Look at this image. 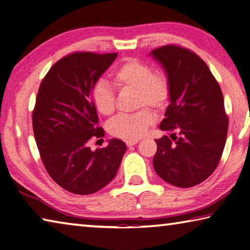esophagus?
Masks as SVG:
<instances>
[{
	"instance_id": "esophagus-1",
	"label": "esophagus",
	"mask_w": 250,
	"mask_h": 250,
	"mask_svg": "<svg viewBox=\"0 0 250 250\" xmlns=\"http://www.w3.org/2000/svg\"><path fill=\"white\" fill-rule=\"evenodd\" d=\"M138 142H139V140H126L125 145H126V146H132L134 145H137Z\"/></svg>"
}]
</instances>
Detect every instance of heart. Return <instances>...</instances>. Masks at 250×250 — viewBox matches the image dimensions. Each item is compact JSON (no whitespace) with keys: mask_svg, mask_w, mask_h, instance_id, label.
<instances>
[{"mask_svg":"<svg viewBox=\"0 0 250 250\" xmlns=\"http://www.w3.org/2000/svg\"><path fill=\"white\" fill-rule=\"evenodd\" d=\"M111 82L117 89H132L133 107L140 108L132 113L120 115L108 124L112 135L125 140H135L142 137L154 124L155 111H163L171 98V82L161 70H153L146 62L126 58L111 73ZM90 98L97 111L111 116L116 110V92L104 80H98L90 90Z\"/></svg>","mask_w":250,"mask_h":250,"instance_id":"b5f03b06","label":"heart"}]
</instances>
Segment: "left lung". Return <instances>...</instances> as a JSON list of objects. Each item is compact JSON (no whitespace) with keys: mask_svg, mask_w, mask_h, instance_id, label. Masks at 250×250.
<instances>
[{"mask_svg":"<svg viewBox=\"0 0 250 250\" xmlns=\"http://www.w3.org/2000/svg\"><path fill=\"white\" fill-rule=\"evenodd\" d=\"M171 82L170 104L156 139L153 167L177 188H192L216 170L225 147L228 116L217 80L192 50L170 44L152 50Z\"/></svg>","mask_w":250,"mask_h":250,"instance_id":"8db88e82","label":"left lung"}]
</instances>
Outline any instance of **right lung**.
<instances>
[{
    "instance_id": "1",
    "label": "right lung",
    "mask_w": 250,
    "mask_h": 250,
    "mask_svg": "<svg viewBox=\"0 0 250 250\" xmlns=\"http://www.w3.org/2000/svg\"><path fill=\"white\" fill-rule=\"evenodd\" d=\"M118 53L75 52L55 62L41 83L33 110V131L46 171L66 191L88 195L116 176L126 146L111 139L91 151L89 142L104 138L90 90Z\"/></svg>"
}]
</instances>
